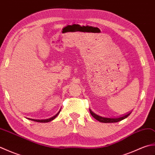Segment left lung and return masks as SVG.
Instances as JSON below:
<instances>
[{
  "label": "left lung",
  "mask_w": 155,
  "mask_h": 155,
  "mask_svg": "<svg viewBox=\"0 0 155 155\" xmlns=\"http://www.w3.org/2000/svg\"><path fill=\"white\" fill-rule=\"evenodd\" d=\"M89 110H90V113H91V115L95 118V119L97 120L98 121L101 122V123H117V122H119V121H120L124 119V118H126L127 117H128L130 114V113H131V112H130V113H128L125 114L123 115V116H120L119 117L107 118V117H101V116H99V115H98L97 114H95L94 113H93V112L91 110V108L89 109Z\"/></svg>",
  "instance_id": "left-lung-1"
}]
</instances>
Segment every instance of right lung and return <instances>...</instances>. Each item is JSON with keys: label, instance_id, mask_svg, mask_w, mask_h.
<instances>
[{"label": "right lung", "instance_id": "1", "mask_svg": "<svg viewBox=\"0 0 155 155\" xmlns=\"http://www.w3.org/2000/svg\"><path fill=\"white\" fill-rule=\"evenodd\" d=\"M61 110H59V111L58 112V113L54 115V116L52 117L51 118H47V119H41V120H39V119H32V118H28V119L31 120H33V121H35V122H38V123H48V122H50V121H51V120H54V118L58 116V115L59 114V113H60Z\"/></svg>", "mask_w": 155, "mask_h": 155}]
</instances>
